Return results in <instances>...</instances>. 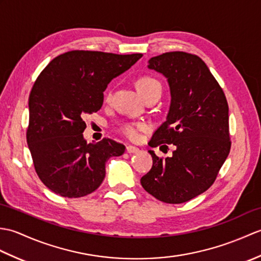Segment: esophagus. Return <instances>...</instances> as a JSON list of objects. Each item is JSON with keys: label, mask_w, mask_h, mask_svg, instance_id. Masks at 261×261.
I'll return each instance as SVG.
<instances>
[{"label": "esophagus", "mask_w": 261, "mask_h": 261, "mask_svg": "<svg viewBox=\"0 0 261 261\" xmlns=\"http://www.w3.org/2000/svg\"><path fill=\"white\" fill-rule=\"evenodd\" d=\"M139 151V148H137L135 146H126V152L129 153H136Z\"/></svg>", "instance_id": "esophagus-1"}]
</instances>
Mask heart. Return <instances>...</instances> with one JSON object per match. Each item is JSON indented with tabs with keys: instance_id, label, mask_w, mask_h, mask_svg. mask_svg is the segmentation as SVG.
Masks as SVG:
<instances>
[{
	"instance_id": "1",
	"label": "heart",
	"mask_w": 261,
	"mask_h": 261,
	"mask_svg": "<svg viewBox=\"0 0 261 261\" xmlns=\"http://www.w3.org/2000/svg\"><path fill=\"white\" fill-rule=\"evenodd\" d=\"M136 87L138 92L145 97L152 92H156L158 90H162V84L158 80L154 79L152 76L149 75H142L138 77L136 80ZM111 97H112V90L108 87L104 92V99L109 102ZM148 130V125L145 122H135V121H125L120 123L118 131L120 134L125 137L129 140H138L140 138V132Z\"/></svg>"
}]
</instances>
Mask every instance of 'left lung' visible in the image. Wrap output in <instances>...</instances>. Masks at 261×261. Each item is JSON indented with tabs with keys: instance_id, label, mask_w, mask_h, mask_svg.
<instances>
[{
	"instance_id": "left-lung-1",
	"label": "left lung",
	"mask_w": 261,
	"mask_h": 261,
	"mask_svg": "<svg viewBox=\"0 0 261 261\" xmlns=\"http://www.w3.org/2000/svg\"><path fill=\"white\" fill-rule=\"evenodd\" d=\"M148 67L162 73L170 87L167 120L149 146L176 150L158 157L149 150L152 167L141 185L153 197L180 204L212 186L231 149L229 105L222 87L196 55L169 51L152 57Z\"/></svg>"
}]
</instances>
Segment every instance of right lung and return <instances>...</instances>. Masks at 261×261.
I'll return each mask as SVG.
<instances>
[{"label":"right lung","instance_id":"1","mask_svg":"<svg viewBox=\"0 0 261 261\" xmlns=\"http://www.w3.org/2000/svg\"><path fill=\"white\" fill-rule=\"evenodd\" d=\"M142 57L71 50L59 55L38 76L29 96L27 142L40 180L63 197L86 196L99 187L105 163L125 147L109 138L87 143L84 118L102 108L103 92Z\"/></svg>","mask_w":261,"mask_h":261}]
</instances>
